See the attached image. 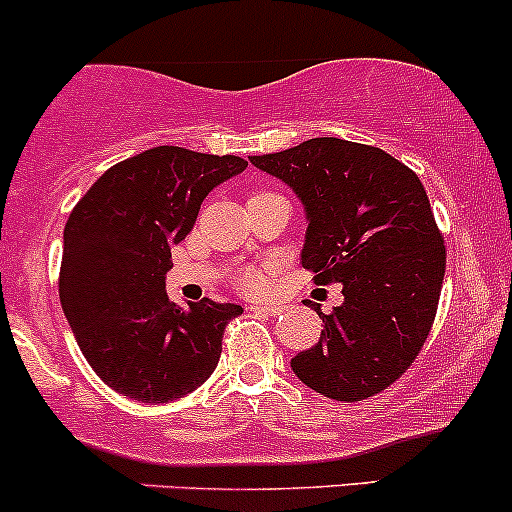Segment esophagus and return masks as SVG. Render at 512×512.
<instances>
[{
    "mask_svg": "<svg viewBox=\"0 0 512 512\" xmlns=\"http://www.w3.org/2000/svg\"><path fill=\"white\" fill-rule=\"evenodd\" d=\"M249 309L258 314H268V317H275V314L283 312V307H280V304H251Z\"/></svg>",
    "mask_w": 512,
    "mask_h": 512,
    "instance_id": "obj_1",
    "label": "esophagus"
}]
</instances>
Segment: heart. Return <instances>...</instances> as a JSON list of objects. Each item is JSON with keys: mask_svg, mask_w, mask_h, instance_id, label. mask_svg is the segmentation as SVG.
Here are the masks:
<instances>
[{"mask_svg": "<svg viewBox=\"0 0 512 512\" xmlns=\"http://www.w3.org/2000/svg\"><path fill=\"white\" fill-rule=\"evenodd\" d=\"M239 285L249 292H258L266 287V273L261 271H244L239 275Z\"/></svg>", "mask_w": 512, "mask_h": 512, "instance_id": "1", "label": "heart"}]
</instances>
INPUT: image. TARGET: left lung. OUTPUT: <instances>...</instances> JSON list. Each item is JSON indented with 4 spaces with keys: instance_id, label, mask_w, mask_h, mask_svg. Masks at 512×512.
<instances>
[{
    "instance_id": "8db88e82",
    "label": "left lung",
    "mask_w": 512,
    "mask_h": 512,
    "mask_svg": "<svg viewBox=\"0 0 512 512\" xmlns=\"http://www.w3.org/2000/svg\"><path fill=\"white\" fill-rule=\"evenodd\" d=\"M251 164L302 200V266L314 283L343 285L341 307H314L324 331L292 358V372L336 401L380 394L426 343L445 278V239L421 179L384 149L338 137H314Z\"/></svg>"
}]
</instances>
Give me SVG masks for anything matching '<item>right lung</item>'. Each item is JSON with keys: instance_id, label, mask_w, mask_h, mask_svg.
I'll list each match as a JSON object with an SVG mask.
<instances>
[{"instance_id": "right-lung-1", "label": "right lung", "mask_w": 512, "mask_h": 512, "mask_svg": "<svg viewBox=\"0 0 512 512\" xmlns=\"http://www.w3.org/2000/svg\"><path fill=\"white\" fill-rule=\"evenodd\" d=\"M249 166L234 154L152 147L106 171L65 225L60 302L84 358L108 387L166 404L217 367L225 326L244 309L166 295L171 246L191 232L212 188Z\"/></svg>"}]
</instances>
